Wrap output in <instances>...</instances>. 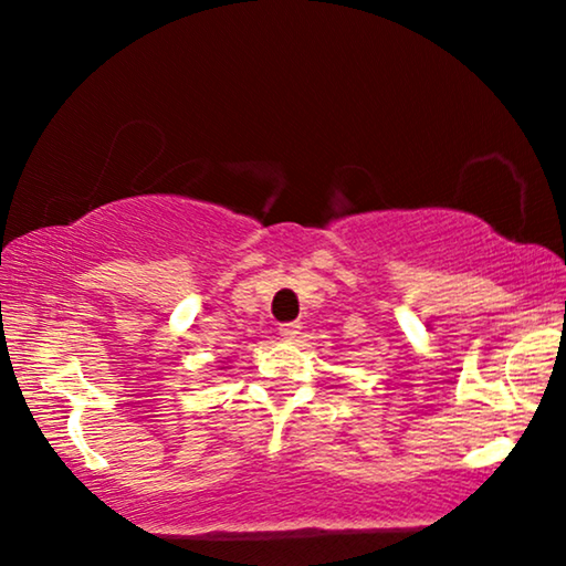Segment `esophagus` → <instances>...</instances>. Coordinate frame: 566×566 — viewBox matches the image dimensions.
<instances>
[{
	"instance_id": "1",
	"label": "esophagus",
	"mask_w": 566,
	"mask_h": 566,
	"mask_svg": "<svg viewBox=\"0 0 566 566\" xmlns=\"http://www.w3.org/2000/svg\"><path fill=\"white\" fill-rule=\"evenodd\" d=\"M281 337L283 339H296L301 335V322H289V324H281Z\"/></svg>"
}]
</instances>
